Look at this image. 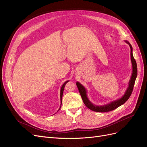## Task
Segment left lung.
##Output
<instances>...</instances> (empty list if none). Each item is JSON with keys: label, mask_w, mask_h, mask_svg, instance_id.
<instances>
[{"label": "left lung", "mask_w": 147, "mask_h": 147, "mask_svg": "<svg viewBox=\"0 0 147 147\" xmlns=\"http://www.w3.org/2000/svg\"><path fill=\"white\" fill-rule=\"evenodd\" d=\"M124 41L127 44H129L130 48V59H131V61L132 64V73H131L130 79L129 81L128 87L127 90H125L124 95L121 97L114 101L111 102L108 104L104 105H100V106L95 105L94 104L91 102L88 99L87 97V92L85 87L83 86L81 83H80L78 81L76 82V86H77V87L79 90V92L81 94L82 99L83 100V102L84 103L86 106L88 108H89L92 111H93L95 112H99V113H105V112H109L111 111L114 110L118 107L122 105L123 104H124L125 102H126L129 99L132 93L133 88H134L135 80L137 77V74H138L137 65H136V62L134 57V55H133V48L131 44L127 40H125Z\"/></svg>", "instance_id": "1"}]
</instances>
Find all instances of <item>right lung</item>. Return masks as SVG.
<instances>
[{
    "mask_svg": "<svg viewBox=\"0 0 147 147\" xmlns=\"http://www.w3.org/2000/svg\"><path fill=\"white\" fill-rule=\"evenodd\" d=\"M68 81H66V82H65L62 85V86H61V89H60V102H61V103H60V108L59 109V110H58V111H59V110H60V108H61V103H62V96H63V90H64V88H65V87L66 84Z\"/></svg>",
    "mask_w": 147,
    "mask_h": 147,
    "instance_id": "right-lung-1",
    "label": "right lung"
}]
</instances>
